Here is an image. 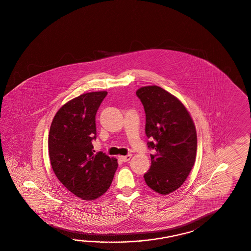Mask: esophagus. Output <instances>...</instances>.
I'll return each mask as SVG.
<instances>
[{
  "label": "esophagus",
  "instance_id": "esophagus-1",
  "mask_svg": "<svg viewBox=\"0 0 251 251\" xmlns=\"http://www.w3.org/2000/svg\"><path fill=\"white\" fill-rule=\"evenodd\" d=\"M130 158H131V154H128V155L126 156H121V157H120V159L122 160V162H124V163L129 161Z\"/></svg>",
  "mask_w": 251,
  "mask_h": 251
}]
</instances>
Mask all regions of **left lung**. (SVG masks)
<instances>
[{
    "mask_svg": "<svg viewBox=\"0 0 251 251\" xmlns=\"http://www.w3.org/2000/svg\"><path fill=\"white\" fill-rule=\"evenodd\" d=\"M136 95L143 103L145 134L151 165L143 176L151 189L168 195L189 176L197 155V130L187 109L175 96L157 86L143 87Z\"/></svg>",
    "mask_w": 251,
    "mask_h": 251,
    "instance_id": "left-lung-1",
    "label": "left lung"
}]
</instances>
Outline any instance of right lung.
Segmentation results:
<instances>
[{
	"instance_id": "add662e5",
	"label": "right lung",
	"mask_w": 251,
	"mask_h": 251,
	"mask_svg": "<svg viewBox=\"0 0 251 251\" xmlns=\"http://www.w3.org/2000/svg\"><path fill=\"white\" fill-rule=\"evenodd\" d=\"M108 92H90L66 103L54 116L48 136V152L54 175L75 197L94 200L109 188L118 163L95 153L96 114Z\"/></svg>"
}]
</instances>
